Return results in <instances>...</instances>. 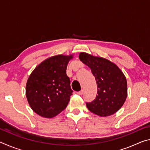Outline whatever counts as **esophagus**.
Returning a JSON list of instances; mask_svg holds the SVG:
<instances>
[{
	"label": "esophagus",
	"instance_id": "1",
	"mask_svg": "<svg viewBox=\"0 0 150 150\" xmlns=\"http://www.w3.org/2000/svg\"><path fill=\"white\" fill-rule=\"evenodd\" d=\"M83 93V90H81L80 91H79V92L77 93V94L79 95H82Z\"/></svg>",
	"mask_w": 150,
	"mask_h": 150
}]
</instances>
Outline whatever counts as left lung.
Instances as JSON below:
<instances>
[{"label": "left lung", "instance_id": "1", "mask_svg": "<svg viewBox=\"0 0 150 150\" xmlns=\"http://www.w3.org/2000/svg\"><path fill=\"white\" fill-rule=\"evenodd\" d=\"M79 59L90 68L97 85V95L86 105L91 112L106 117L116 113L123 106L128 95L127 81L115 63L107 59L81 52Z\"/></svg>", "mask_w": 150, "mask_h": 150}]
</instances>
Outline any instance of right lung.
Wrapping results in <instances>:
<instances>
[{
    "label": "right lung",
    "mask_w": 150,
    "mask_h": 150,
    "mask_svg": "<svg viewBox=\"0 0 150 150\" xmlns=\"http://www.w3.org/2000/svg\"><path fill=\"white\" fill-rule=\"evenodd\" d=\"M73 54L56 55L40 63L28 79L26 95L30 107L44 118L56 116L67 106L72 95L67 66Z\"/></svg>",
    "instance_id": "1"
}]
</instances>
